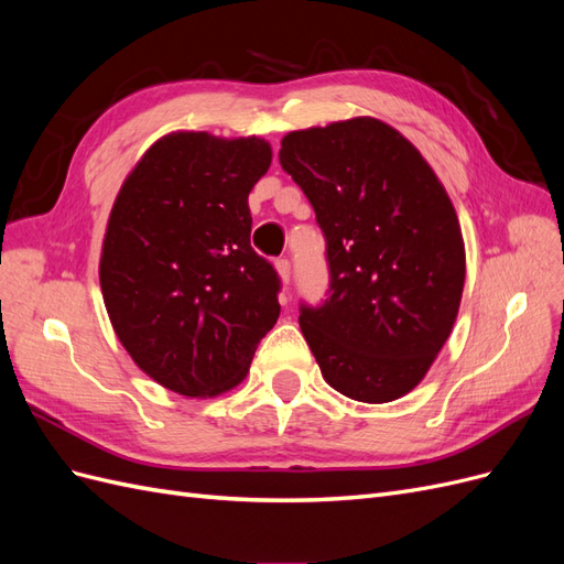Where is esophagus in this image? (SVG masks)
I'll return each mask as SVG.
<instances>
[{"label":"esophagus","mask_w":564,"mask_h":564,"mask_svg":"<svg viewBox=\"0 0 564 564\" xmlns=\"http://www.w3.org/2000/svg\"><path fill=\"white\" fill-rule=\"evenodd\" d=\"M275 270H278V275H280V280L284 284L289 282V278H292V263H289L286 259H278L275 261Z\"/></svg>","instance_id":"1"}]
</instances>
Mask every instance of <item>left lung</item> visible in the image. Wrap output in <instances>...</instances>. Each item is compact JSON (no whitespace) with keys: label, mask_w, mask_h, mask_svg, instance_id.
Segmentation results:
<instances>
[{"label":"left lung","mask_w":564,"mask_h":564,"mask_svg":"<svg viewBox=\"0 0 564 564\" xmlns=\"http://www.w3.org/2000/svg\"><path fill=\"white\" fill-rule=\"evenodd\" d=\"M280 164L327 237L332 296L299 317L324 381L369 404L406 395L449 338L464 294L466 245L445 185L377 117L289 131Z\"/></svg>","instance_id":"1"}]
</instances>
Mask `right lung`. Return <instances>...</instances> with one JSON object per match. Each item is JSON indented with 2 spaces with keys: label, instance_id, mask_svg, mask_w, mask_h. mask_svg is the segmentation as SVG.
I'll use <instances>...</instances> for the list:
<instances>
[{
  "label": "right lung",
  "instance_id": "1",
  "mask_svg": "<svg viewBox=\"0 0 564 564\" xmlns=\"http://www.w3.org/2000/svg\"><path fill=\"white\" fill-rule=\"evenodd\" d=\"M272 162L259 135L172 131L115 197L100 292L119 344L143 373L185 398L240 386L280 317V280L251 249L249 193Z\"/></svg>",
  "mask_w": 564,
  "mask_h": 564
}]
</instances>
